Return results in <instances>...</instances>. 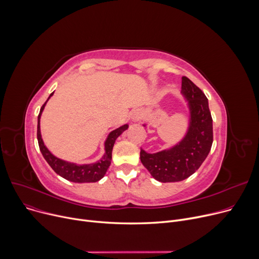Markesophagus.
Segmentation results:
<instances>
[{"instance_id": "esophagus-1", "label": "esophagus", "mask_w": 259, "mask_h": 259, "mask_svg": "<svg viewBox=\"0 0 259 259\" xmlns=\"http://www.w3.org/2000/svg\"><path fill=\"white\" fill-rule=\"evenodd\" d=\"M143 118V113L140 110H137L133 114V120L134 121H140Z\"/></svg>"}]
</instances>
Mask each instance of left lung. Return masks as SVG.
Returning <instances> with one entry per match:
<instances>
[{"label":"left lung","mask_w":259,"mask_h":259,"mask_svg":"<svg viewBox=\"0 0 259 259\" xmlns=\"http://www.w3.org/2000/svg\"><path fill=\"white\" fill-rule=\"evenodd\" d=\"M182 93L188 99L191 122L185 138L169 150L157 154L140 151L145 168L162 183L183 181L200 168L213 142V127L208 99L188 77H182Z\"/></svg>","instance_id":"obj_1"}]
</instances>
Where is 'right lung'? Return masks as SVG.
<instances>
[{
    "label": "right lung",
    "instance_id": "obj_1",
    "mask_svg": "<svg viewBox=\"0 0 259 259\" xmlns=\"http://www.w3.org/2000/svg\"><path fill=\"white\" fill-rule=\"evenodd\" d=\"M52 95H53V93L50 94L48 99ZM48 99H47V101H48ZM46 102L40 108V111H39V114L37 117V141H38L39 150H40L42 157L45 158V160L48 162V164L51 166V168L57 175H59L60 177H63L64 179H66L68 181L75 182V183H90V182H97L100 179H102L103 176L105 175L106 170H108V168L111 165L112 150H113L115 141L118 137L128 127V125L125 124L123 126H121L115 131H113L109 135L108 139H106V141H105V154L101 160H99L98 162H96L94 164L76 165L74 163H69V162L63 161V160L54 157L47 149V147L45 146V144L42 142L41 136H40V130H39V118H40V114L45 108Z\"/></svg>",
    "mask_w": 259,
    "mask_h": 259
}]
</instances>
